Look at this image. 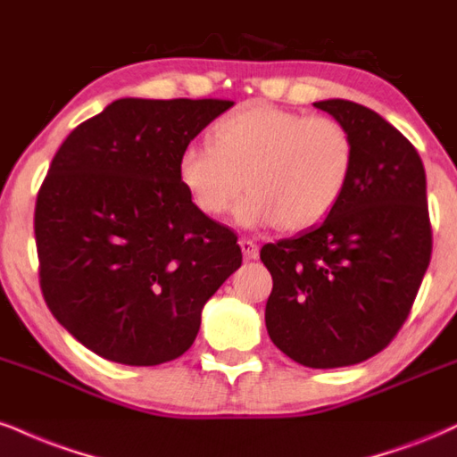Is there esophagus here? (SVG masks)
Masks as SVG:
<instances>
[{"instance_id": "34e87169", "label": "esophagus", "mask_w": 457, "mask_h": 457, "mask_svg": "<svg viewBox=\"0 0 457 457\" xmlns=\"http://www.w3.org/2000/svg\"><path fill=\"white\" fill-rule=\"evenodd\" d=\"M240 249H243L245 260H255L260 255V246H257L255 240L251 238H240Z\"/></svg>"}]
</instances>
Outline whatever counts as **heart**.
I'll use <instances>...</instances> for the list:
<instances>
[{
    "label": "heart",
    "instance_id": "obj_1",
    "mask_svg": "<svg viewBox=\"0 0 457 457\" xmlns=\"http://www.w3.org/2000/svg\"><path fill=\"white\" fill-rule=\"evenodd\" d=\"M355 163L349 129L332 117L253 102L219 119L211 142L183 146L176 172L194 206L221 217L249 187L236 219L287 232L323 221L347 189Z\"/></svg>",
    "mask_w": 457,
    "mask_h": 457
}]
</instances>
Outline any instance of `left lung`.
Segmentation results:
<instances>
[{"label":"left lung","mask_w":457,"mask_h":457,"mask_svg":"<svg viewBox=\"0 0 457 457\" xmlns=\"http://www.w3.org/2000/svg\"><path fill=\"white\" fill-rule=\"evenodd\" d=\"M349 129L355 163L326 221L262 246L272 274L266 328L309 368L353 366L392 343L432 255L426 170L415 146L375 110L317 102Z\"/></svg>","instance_id":"left-lung-1"}]
</instances>
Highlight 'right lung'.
I'll return each instance as SVG.
<instances>
[{
    "mask_svg": "<svg viewBox=\"0 0 457 457\" xmlns=\"http://www.w3.org/2000/svg\"><path fill=\"white\" fill-rule=\"evenodd\" d=\"M232 106L125 97L54 153L34 214L40 287L93 353L128 366L176 360L243 263L238 236L197 211L176 172L183 146Z\"/></svg>",
    "mask_w": 457,
    "mask_h": 457,
    "instance_id": "right-lung-1",
    "label": "right lung"
}]
</instances>
